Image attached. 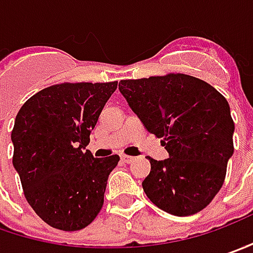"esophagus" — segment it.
<instances>
[{
    "label": "esophagus",
    "mask_w": 253,
    "mask_h": 253,
    "mask_svg": "<svg viewBox=\"0 0 253 253\" xmlns=\"http://www.w3.org/2000/svg\"><path fill=\"white\" fill-rule=\"evenodd\" d=\"M120 157H122V160H123L125 163H131V161L134 160V157H131V156H126V154H122Z\"/></svg>",
    "instance_id": "34e87169"
}]
</instances>
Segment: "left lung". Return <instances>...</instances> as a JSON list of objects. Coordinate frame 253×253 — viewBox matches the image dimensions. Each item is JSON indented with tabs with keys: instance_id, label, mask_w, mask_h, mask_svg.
Instances as JSON below:
<instances>
[{
	"instance_id": "8db88e82",
	"label": "left lung",
	"mask_w": 253,
	"mask_h": 253,
	"mask_svg": "<svg viewBox=\"0 0 253 253\" xmlns=\"http://www.w3.org/2000/svg\"><path fill=\"white\" fill-rule=\"evenodd\" d=\"M119 90L148 133L163 138L169 159L147 157L150 201L171 215L200 212L221 190L234 154L235 125L226 99L184 73L120 81Z\"/></svg>"
}]
</instances>
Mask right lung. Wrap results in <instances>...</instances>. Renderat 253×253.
<instances>
[{
  "instance_id": "add662e5",
  "label": "right lung",
  "mask_w": 253,
  "mask_h": 253,
  "mask_svg": "<svg viewBox=\"0 0 253 253\" xmlns=\"http://www.w3.org/2000/svg\"><path fill=\"white\" fill-rule=\"evenodd\" d=\"M116 89L117 82L53 84L29 97L15 117L12 164L28 204L56 229L79 231L103 207L120 157L94 159L86 146Z\"/></svg>"
}]
</instances>
